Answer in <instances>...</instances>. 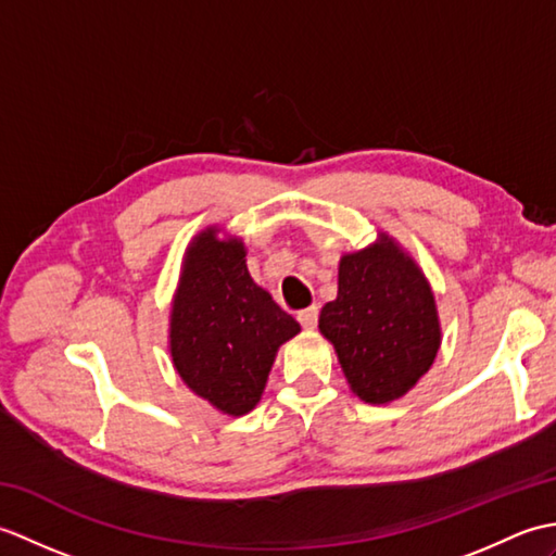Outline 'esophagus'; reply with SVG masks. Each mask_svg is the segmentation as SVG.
<instances>
[{"label": "esophagus", "mask_w": 556, "mask_h": 556, "mask_svg": "<svg viewBox=\"0 0 556 556\" xmlns=\"http://www.w3.org/2000/svg\"><path fill=\"white\" fill-rule=\"evenodd\" d=\"M299 323H301V327H305V329H313L315 325H317V305H311V308H305V311H299Z\"/></svg>", "instance_id": "1"}]
</instances>
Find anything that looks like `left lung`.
<instances>
[{
	"label": "left lung",
	"instance_id": "8db88e82",
	"mask_svg": "<svg viewBox=\"0 0 556 556\" xmlns=\"http://www.w3.org/2000/svg\"><path fill=\"white\" fill-rule=\"evenodd\" d=\"M317 327L334 344L351 392L377 406L416 387L442 344L428 279L387 233L341 257L337 299L325 303Z\"/></svg>",
	"mask_w": 556,
	"mask_h": 556
}]
</instances>
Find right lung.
<instances>
[{
  "instance_id": "obj_1",
  "label": "right lung",
  "mask_w": 556,
  "mask_h": 556,
  "mask_svg": "<svg viewBox=\"0 0 556 556\" xmlns=\"http://www.w3.org/2000/svg\"><path fill=\"white\" fill-rule=\"evenodd\" d=\"M301 325L257 287L241 239L200 231L186 248L169 320L174 368L191 392L227 416H245L265 392L279 346Z\"/></svg>"
}]
</instances>
